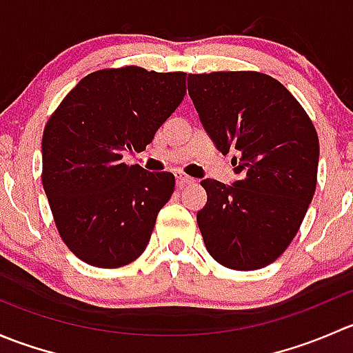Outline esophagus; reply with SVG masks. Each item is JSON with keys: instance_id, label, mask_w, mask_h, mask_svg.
<instances>
[{"instance_id": "obj_1", "label": "esophagus", "mask_w": 353, "mask_h": 353, "mask_svg": "<svg viewBox=\"0 0 353 353\" xmlns=\"http://www.w3.org/2000/svg\"><path fill=\"white\" fill-rule=\"evenodd\" d=\"M176 179H177V186H179V188L186 186V184H193L194 183L193 177L186 176V174H183V172H176Z\"/></svg>"}]
</instances>
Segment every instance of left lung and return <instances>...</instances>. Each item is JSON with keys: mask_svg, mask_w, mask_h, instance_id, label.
I'll use <instances>...</instances> for the list:
<instances>
[{"mask_svg": "<svg viewBox=\"0 0 353 353\" xmlns=\"http://www.w3.org/2000/svg\"><path fill=\"white\" fill-rule=\"evenodd\" d=\"M188 92L216 150H234L239 176L232 184L201 181L208 198L196 220L206 249L227 268H263L292 243L314 196L318 133L268 74H190Z\"/></svg>", "mask_w": 353, "mask_h": 353, "instance_id": "left-lung-1", "label": "left lung"}]
</instances>
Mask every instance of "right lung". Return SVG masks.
Returning a JSON list of instances; mask_svg holds the SVG:
<instances>
[{
    "label": "right lung",
    "mask_w": 353,
    "mask_h": 353,
    "mask_svg": "<svg viewBox=\"0 0 353 353\" xmlns=\"http://www.w3.org/2000/svg\"><path fill=\"white\" fill-rule=\"evenodd\" d=\"M186 95V73L138 66L87 74L42 134V186L59 236L81 261L130 265L147 248L174 174L126 165Z\"/></svg>",
    "instance_id": "right-lung-1"
}]
</instances>
